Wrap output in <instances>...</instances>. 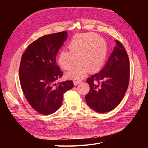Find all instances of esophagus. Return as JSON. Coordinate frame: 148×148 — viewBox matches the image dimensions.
I'll return each mask as SVG.
<instances>
[{"label":"esophagus","mask_w":148,"mask_h":148,"mask_svg":"<svg viewBox=\"0 0 148 148\" xmlns=\"http://www.w3.org/2000/svg\"><path fill=\"white\" fill-rule=\"evenodd\" d=\"M81 82L80 81H79V80H74V85H77L78 84H79Z\"/></svg>","instance_id":"34e87169"}]
</instances>
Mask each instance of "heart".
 I'll use <instances>...</instances> for the list:
<instances>
[{
	"label": "heart",
	"instance_id": "b5f03b06",
	"mask_svg": "<svg viewBox=\"0 0 148 148\" xmlns=\"http://www.w3.org/2000/svg\"><path fill=\"white\" fill-rule=\"evenodd\" d=\"M69 51L62 50L58 55L60 66L65 70L72 68L77 60L79 64L66 73L67 78L79 80L89 71L95 73L102 68L107 57V45L103 38L93 33L74 35L67 45Z\"/></svg>",
	"mask_w": 148,
	"mask_h": 148
}]
</instances>
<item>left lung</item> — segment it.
<instances>
[{"label": "left lung", "mask_w": 148, "mask_h": 148, "mask_svg": "<svg viewBox=\"0 0 148 148\" xmlns=\"http://www.w3.org/2000/svg\"><path fill=\"white\" fill-rule=\"evenodd\" d=\"M115 41L116 46L104 67L87 79L90 90L85 96L86 102L92 109L98 113L110 112L117 107L128 86V54L119 41Z\"/></svg>", "instance_id": "1"}]
</instances>
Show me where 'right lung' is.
Wrapping results in <instances>:
<instances>
[{
    "instance_id": "1",
    "label": "right lung",
    "mask_w": 148,
    "mask_h": 148,
    "mask_svg": "<svg viewBox=\"0 0 148 148\" xmlns=\"http://www.w3.org/2000/svg\"><path fill=\"white\" fill-rule=\"evenodd\" d=\"M66 31L44 35L28 45L19 68L21 89L29 103L41 114L56 112L64 93L74 87L73 81L56 83L63 73L56 62V54L67 39Z\"/></svg>"
}]
</instances>
